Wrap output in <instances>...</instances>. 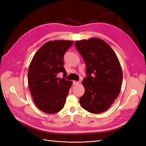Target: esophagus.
Segmentation results:
<instances>
[{
    "instance_id": "esophagus-1",
    "label": "esophagus",
    "mask_w": 146,
    "mask_h": 146,
    "mask_svg": "<svg viewBox=\"0 0 146 146\" xmlns=\"http://www.w3.org/2000/svg\"><path fill=\"white\" fill-rule=\"evenodd\" d=\"M80 82H77V81H74L73 82V85H77L78 84H80Z\"/></svg>"
}]
</instances>
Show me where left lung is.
I'll list each match as a JSON object with an SVG mask.
<instances>
[{
  "label": "left lung",
  "mask_w": 146,
  "mask_h": 146,
  "mask_svg": "<svg viewBox=\"0 0 146 146\" xmlns=\"http://www.w3.org/2000/svg\"><path fill=\"white\" fill-rule=\"evenodd\" d=\"M75 46L86 63L88 76L82 82L85 90L80 104L88 112L103 113L120 93L123 78L120 62L112 48L101 39L76 41Z\"/></svg>",
  "instance_id": "8db88e82"
}]
</instances>
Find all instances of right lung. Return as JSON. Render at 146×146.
I'll return each mask as SVG.
<instances>
[{"mask_svg": "<svg viewBox=\"0 0 146 146\" xmlns=\"http://www.w3.org/2000/svg\"><path fill=\"white\" fill-rule=\"evenodd\" d=\"M74 42L54 40L39 48L31 61L28 70V84L35 104L41 111L54 114L62 110L72 82L58 77L63 72V56Z\"/></svg>", "mask_w": 146, "mask_h": 146, "instance_id": "add662e5", "label": "right lung"}]
</instances>
